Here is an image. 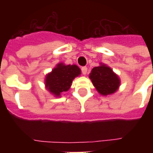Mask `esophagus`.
Here are the masks:
<instances>
[{
	"mask_svg": "<svg viewBox=\"0 0 153 153\" xmlns=\"http://www.w3.org/2000/svg\"><path fill=\"white\" fill-rule=\"evenodd\" d=\"M81 70H82V73H83V75H85L87 74V72H88V68L86 66H83L81 68Z\"/></svg>",
	"mask_w": 153,
	"mask_h": 153,
	"instance_id": "obj_1",
	"label": "esophagus"
}]
</instances>
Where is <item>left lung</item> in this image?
Segmentation results:
<instances>
[{"label": "left lung", "instance_id": "1", "mask_svg": "<svg viewBox=\"0 0 153 153\" xmlns=\"http://www.w3.org/2000/svg\"><path fill=\"white\" fill-rule=\"evenodd\" d=\"M89 79L97 91L102 96L115 93L120 85V79L111 67L101 63L94 67L89 74Z\"/></svg>", "mask_w": 153, "mask_h": 153}]
</instances>
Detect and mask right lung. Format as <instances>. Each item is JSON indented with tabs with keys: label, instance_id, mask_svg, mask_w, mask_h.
<instances>
[{
	"label": "right lung",
	"instance_id": "obj_1",
	"mask_svg": "<svg viewBox=\"0 0 153 153\" xmlns=\"http://www.w3.org/2000/svg\"><path fill=\"white\" fill-rule=\"evenodd\" d=\"M81 74V70L76 65L57 64L56 66L45 77V87L56 97L67 92L72 85L73 80Z\"/></svg>",
	"mask_w": 153,
	"mask_h": 153
}]
</instances>
